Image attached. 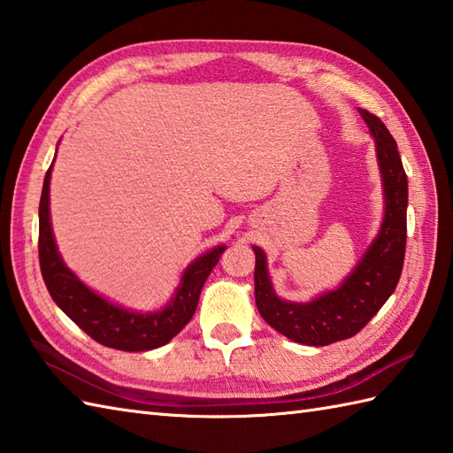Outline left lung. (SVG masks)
I'll return each instance as SVG.
<instances>
[{"label":"left lung","instance_id":"left-lung-1","mask_svg":"<svg viewBox=\"0 0 453 453\" xmlns=\"http://www.w3.org/2000/svg\"><path fill=\"white\" fill-rule=\"evenodd\" d=\"M375 140V156L383 187V219L378 235L352 273L336 290L313 297L311 302H288L278 297L266 268L261 247L255 251V302L263 319L280 334L300 344L326 346L350 339L364 329L381 305L395 292L405 261L407 243V175L393 140L375 114L358 109Z\"/></svg>","mask_w":453,"mask_h":453}]
</instances>
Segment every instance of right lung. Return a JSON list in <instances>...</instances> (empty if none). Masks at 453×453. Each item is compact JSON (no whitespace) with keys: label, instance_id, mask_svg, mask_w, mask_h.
<instances>
[{"label":"right lung","instance_id":"add662e5","mask_svg":"<svg viewBox=\"0 0 453 453\" xmlns=\"http://www.w3.org/2000/svg\"><path fill=\"white\" fill-rule=\"evenodd\" d=\"M52 165L46 171L41 206H38V258H41V273L52 300L81 331L109 349L143 352L167 344L195 315L202 286L211 268L218 265L221 253L226 251V245L210 249L185 268L175 294L163 310L142 313L112 303L85 286L58 253L50 224Z\"/></svg>","mask_w":453,"mask_h":453}]
</instances>
